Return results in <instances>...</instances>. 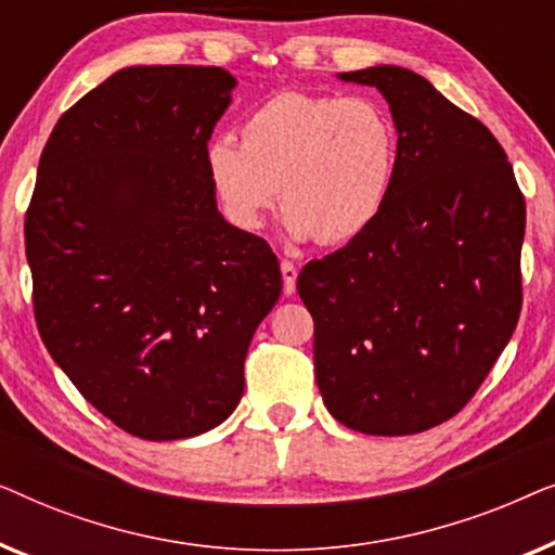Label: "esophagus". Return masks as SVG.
<instances>
[{"instance_id":"1","label":"esophagus","mask_w":555,"mask_h":555,"mask_svg":"<svg viewBox=\"0 0 555 555\" xmlns=\"http://www.w3.org/2000/svg\"><path fill=\"white\" fill-rule=\"evenodd\" d=\"M280 272H283V291L285 295L295 293V280H298V268L291 260L280 262Z\"/></svg>"}]
</instances>
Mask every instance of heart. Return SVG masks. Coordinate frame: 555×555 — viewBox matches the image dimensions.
<instances>
[{"label":"heart","instance_id":"b5f03b06","mask_svg":"<svg viewBox=\"0 0 555 555\" xmlns=\"http://www.w3.org/2000/svg\"><path fill=\"white\" fill-rule=\"evenodd\" d=\"M242 143L222 135L207 171L224 215L257 230L278 199L293 240L346 245L369 232L389 202L399 133L386 108L361 95L287 90L255 105Z\"/></svg>","mask_w":555,"mask_h":555}]
</instances>
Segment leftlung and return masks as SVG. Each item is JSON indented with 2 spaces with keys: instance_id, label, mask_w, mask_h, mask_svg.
Here are the masks:
<instances>
[{
  "instance_id": "left-lung-1",
  "label": "left lung",
  "mask_w": 555,
  "mask_h": 555,
  "mask_svg": "<svg viewBox=\"0 0 555 555\" xmlns=\"http://www.w3.org/2000/svg\"><path fill=\"white\" fill-rule=\"evenodd\" d=\"M338 78L386 98L399 166L374 227L298 275L315 382L348 429L416 435L475 397L518 325L526 199L495 135L427 78Z\"/></svg>"
}]
</instances>
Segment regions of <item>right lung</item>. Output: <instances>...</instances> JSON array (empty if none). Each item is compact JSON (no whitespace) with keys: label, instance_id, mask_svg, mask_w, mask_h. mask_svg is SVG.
<instances>
[{"label":"right lung","instance_id":"obj_1","mask_svg":"<svg viewBox=\"0 0 555 555\" xmlns=\"http://www.w3.org/2000/svg\"><path fill=\"white\" fill-rule=\"evenodd\" d=\"M237 80L222 67L135 65L60 116L25 217L40 336L128 435L215 429L283 291L278 257L227 222L207 141Z\"/></svg>","mask_w":555,"mask_h":555}]
</instances>
